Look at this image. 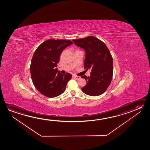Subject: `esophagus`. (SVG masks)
I'll use <instances>...</instances> for the list:
<instances>
[{
	"label": "esophagus",
	"mask_w": 150,
	"mask_h": 150,
	"mask_svg": "<svg viewBox=\"0 0 150 150\" xmlns=\"http://www.w3.org/2000/svg\"><path fill=\"white\" fill-rule=\"evenodd\" d=\"M73 77H74V78L76 79V80H79L81 78V77L80 76H76V75H73Z\"/></svg>",
	"instance_id": "34e87169"
}]
</instances>
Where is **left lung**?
<instances>
[{"label":"left lung","mask_w":150,"mask_h":150,"mask_svg":"<svg viewBox=\"0 0 150 150\" xmlns=\"http://www.w3.org/2000/svg\"><path fill=\"white\" fill-rule=\"evenodd\" d=\"M72 41L84 50V68L91 69L90 76H81L86 81L82 91L90 96L102 94L110 86L113 75V60L110 50L103 42L93 36Z\"/></svg>","instance_id":"1"}]
</instances>
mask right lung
<instances>
[{
  "mask_svg": "<svg viewBox=\"0 0 150 150\" xmlns=\"http://www.w3.org/2000/svg\"><path fill=\"white\" fill-rule=\"evenodd\" d=\"M72 43L70 40L49 39L34 53L30 65L31 78L35 88L46 97L55 98L64 93L71 79L69 73H57L56 67L62 51Z\"/></svg>",
  "mask_w": 150,
  "mask_h": 150,
  "instance_id": "right-lung-1",
  "label": "right lung"
}]
</instances>
